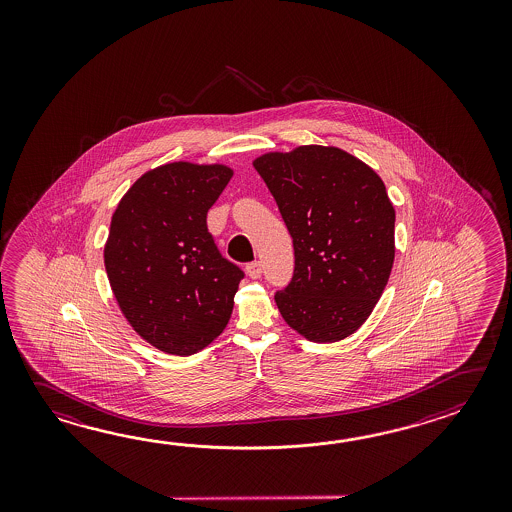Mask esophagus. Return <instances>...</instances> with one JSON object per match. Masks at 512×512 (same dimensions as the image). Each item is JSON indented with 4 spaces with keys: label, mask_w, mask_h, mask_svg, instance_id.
Segmentation results:
<instances>
[{
    "label": "esophagus",
    "mask_w": 512,
    "mask_h": 512,
    "mask_svg": "<svg viewBox=\"0 0 512 512\" xmlns=\"http://www.w3.org/2000/svg\"><path fill=\"white\" fill-rule=\"evenodd\" d=\"M247 274L251 276V278H260L261 276V263L260 261H251L249 265H247Z\"/></svg>",
    "instance_id": "obj_1"
}]
</instances>
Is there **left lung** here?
<instances>
[{"label":"left lung","mask_w":512,"mask_h":512,"mask_svg":"<svg viewBox=\"0 0 512 512\" xmlns=\"http://www.w3.org/2000/svg\"><path fill=\"white\" fill-rule=\"evenodd\" d=\"M293 238L294 274L274 294L283 320L313 342L355 333L379 302L395 258V210L381 177L333 146L254 161Z\"/></svg>","instance_id":"1"}]
</instances>
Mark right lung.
I'll return each instance as SVG.
<instances>
[{
    "label": "right lung",
    "mask_w": 512,
    "mask_h": 512,
    "mask_svg": "<svg viewBox=\"0 0 512 512\" xmlns=\"http://www.w3.org/2000/svg\"><path fill=\"white\" fill-rule=\"evenodd\" d=\"M230 177L223 164H164L133 183L111 218V289L131 327L164 353H197L229 324L245 272L221 256L207 214Z\"/></svg>",
    "instance_id": "right-lung-1"
}]
</instances>
